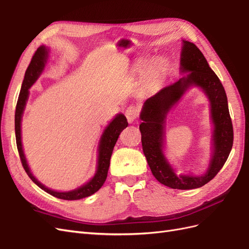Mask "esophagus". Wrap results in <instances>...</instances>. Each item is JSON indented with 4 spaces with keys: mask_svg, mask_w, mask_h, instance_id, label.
I'll return each instance as SVG.
<instances>
[{
    "mask_svg": "<svg viewBox=\"0 0 249 249\" xmlns=\"http://www.w3.org/2000/svg\"><path fill=\"white\" fill-rule=\"evenodd\" d=\"M139 115V108L136 106H130L127 107L125 110V116L129 123H133L135 119H136Z\"/></svg>",
    "mask_w": 249,
    "mask_h": 249,
    "instance_id": "esophagus-1",
    "label": "esophagus"
}]
</instances>
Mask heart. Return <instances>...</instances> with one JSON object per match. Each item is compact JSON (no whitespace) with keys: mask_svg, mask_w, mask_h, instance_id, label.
I'll return each instance as SVG.
<instances>
[{"mask_svg":"<svg viewBox=\"0 0 249 249\" xmlns=\"http://www.w3.org/2000/svg\"><path fill=\"white\" fill-rule=\"evenodd\" d=\"M167 62L165 60H159V61L155 62V64L152 66V69L149 71L148 74V81L152 84H159L161 83L167 73Z\"/></svg>","mask_w":249,"mask_h":249,"instance_id":"b5f03b06","label":"heart"}]
</instances>
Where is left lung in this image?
Instances as JSON below:
<instances>
[{"label": "left lung", "mask_w": 249, "mask_h": 249, "mask_svg": "<svg viewBox=\"0 0 249 249\" xmlns=\"http://www.w3.org/2000/svg\"><path fill=\"white\" fill-rule=\"evenodd\" d=\"M179 70L180 72L189 74L164 87L145 101L140 113L142 123L139 129L143 154L154 177L172 189L188 190L206 185L223 167L232 147L233 131L227 93L219 78L209 66L199 49L187 40H183ZM191 86L199 87L207 95L214 124L213 158L207 172L199 177L177 175L162 153L164 120L168 112Z\"/></svg>", "instance_id": "obj_1"}]
</instances>
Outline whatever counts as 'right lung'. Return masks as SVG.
Instances as JSON below:
<instances>
[{"label": "right lung", "mask_w": 249, "mask_h": 249, "mask_svg": "<svg viewBox=\"0 0 249 249\" xmlns=\"http://www.w3.org/2000/svg\"><path fill=\"white\" fill-rule=\"evenodd\" d=\"M48 55H49V50L44 46L39 47L35 52V54L33 55V57L31 59V62H30L28 69L26 71L25 78H24V81H22L20 92L18 95L17 109H16L17 146H18V150L22 167H24L29 178H31L37 186L41 188V189L46 191L47 193L53 195V196H55L57 198L65 199V200H77V199L90 196V195L94 194L96 191H99L101 189V187L104 185L105 180H106V178H107L113 148H114V145L119 137L120 133L123 132L124 129H125L129 124H127V122H126L125 116L120 113V114H117L114 118H113L112 122L107 125V127L105 129L102 137H101L99 148H97V153L99 154H97V167H96L95 175L85 185H83V186L77 188V189L71 190V191L58 192V191L49 189V188L42 185L39 180H37V178L32 175L31 170H30V167L27 163L26 157L24 154V149H22L20 124H21L22 113H24L26 104L28 101L29 89L34 84L36 80L38 79L41 74V72L44 69V65H46V63H47Z\"/></svg>", "instance_id": "right-lung-1"}]
</instances>
